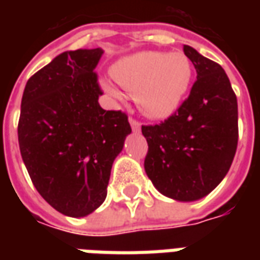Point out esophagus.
Listing matches in <instances>:
<instances>
[{"mask_svg":"<svg viewBox=\"0 0 260 260\" xmlns=\"http://www.w3.org/2000/svg\"><path fill=\"white\" fill-rule=\"evenodd\" d=\"M129 124H131V128L134 132H139L141 131V122L135 118H129Z\"/></svg>","mask_w":260,"mask_h":260,"instance_id":"obj_1","label":"esophagus"}]
</instances>
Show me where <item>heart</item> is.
<instances>
[{"instance_id":"b5f03b06","label":"heart","mask_w":260,"mask_h":260,"mask_svg":"<svg viewBox=\"0 0 260 260\" xmlns=\"http://www.w3.org/2000/svg\"><path fill=\"white\" fill-rule=\"evenodd\" d=\"M113 78L122 89L136 94L139 107L152 117H166L178 107L191 83L192 67L182 53L142 51L121 59L113 68ZM119 96L118 89L103 83Z\"/></svg>"}]
</instances>
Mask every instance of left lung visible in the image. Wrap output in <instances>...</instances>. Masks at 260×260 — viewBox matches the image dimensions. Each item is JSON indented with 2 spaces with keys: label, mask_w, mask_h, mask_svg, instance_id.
I'll return each instance as SVG.
<instances>
[{
  "label": "left lung",
  "mask_w": 260,
  "mask_h": 260,
  "mask_svg": "<svg viewBox=\"0 0 260 260\" xmlns=\"http://www.w3.org/2000/svg\"><path fill=\"white\" fill-rule=\"evenodd\" d=\"M196 69L191 93L169 118L142 125L145 170L153 185L175 201L201 199L229 173L238 143V104L224 69L184 46Z\"/></svg>",
  "instance_id": "obj_1"
}]
</instances>
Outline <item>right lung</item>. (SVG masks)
I'll list each match as a JSON object with an SVG mask.
<instances>
[{"label":"right lung","instance_id":"obj_1","mask_svg":"<svg viewBox=\"0 0 260 260\" xmlns=\"http://www.w3.org/2000/svg\"><path fill=\"white\" fill-rule=\"evenodd\" d=\"M102 48L65 51L29 78L18 141L43 199L69 217L94 212L107 196L115 157L131 134L128 115L100 107L94 68Z\"/></svg>","mask_w":260,"mask_h":260}]
</instances>
